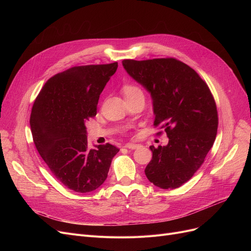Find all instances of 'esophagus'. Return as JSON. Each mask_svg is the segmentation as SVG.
Returning a JSON list of instances; mask_svg holds the SVG:
<instances>
[{
	"instance_id": "1",
	"label": "esophagus",
	"mask_w": 251,
	"mask_h": 251,
	"mask_svg": "<svg viewBox=\"0 0 251 251\" xmlns=\"http://www.w3.org/2000/svg\"><path fill=\"white\" fill-rule=\"evenodd\" d=\"M141 146L140 144H137V143H132V142H129V143H126L125 144V148L126 149H129V150H136L138 148H140Z\"/></svg>"
}]
</instances>
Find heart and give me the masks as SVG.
I'll list each match as a JSON object with an SVG mask.
<instances>
[{
    "instance_id": "obj_1",
    "label": "heart",
    "mask_w": 251,
    "mask_h": 251,
    "mask_svg": "<svg viewBox=\"0 0 251 251\" xmlns=\"http://www.w3.org/2000/svg\"><path fill=\"white\" fill-rule=\"evenodd\" d=\"M124 90V94L125 96H131V95H134V94H142V91L139 87L135 86V85H131V84H127L124 86L123 88Z\"/></svg>"
}]
</instances>
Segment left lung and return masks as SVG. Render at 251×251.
I'll list each match as a JSON object with an SVG mask.
<instances>
[{"instance_id": "obj_1", "label": "left lung", "mask_w": 251, "mask_h": 251, "mask_svg": "<svg viewBox=\"0 0 251 251\" xmlns=\"http://www.w3.org/2000/svg\"><path fill=\"white\" fill-rule=\"evenodd\" d=\"M122 65L151 95L154 125L162 124L169 138L167 146L150 147L152 157L144 172L156 187L178 188L200 169L215 142V100L200 75L176 59L124 60Z\"/></svg>"}]
</instances>
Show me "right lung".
<instances>
[{
  "label": "right lung",
  "instance_id": "obj_1",
  "mask_svg": "<svg viewBox=\"0 0 251 251\" xmlns=\"http://www.w3.org/2000/svg\"><path fill=\"white\" fill-rule=\"evenodd\" d=\"M118 63L78 66L50 77L30 115L37 151L64 185L79 193L98 189L108 177L119 149L110 143L87 147L86 123L97 115L100 95Z\"/></svg>",
  "mask_w": 251,
  "mask_h": 251
}]
</instances>
